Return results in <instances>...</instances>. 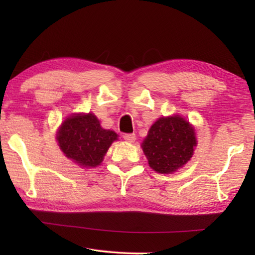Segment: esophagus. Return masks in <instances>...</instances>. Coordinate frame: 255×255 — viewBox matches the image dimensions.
<instances>
[{"label": "esophagus", "instance_id": "34e87169", "mask_svg": "<svg viewBox=\"0 0 255 255\" xmlns=\"http://www.w3.org/2000/svg\"><path fill=\"white\" fill-rule=\"evenodd\" d=\"M123 137L125 140L129 141V143H132V141H135V139H136L135 133H124Z\"/></svg>", "mask_w": 255, "mask_h": 255}]
</instances>
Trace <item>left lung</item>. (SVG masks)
<instances>
[{
	"mask_svg": "<svg viewBox=\"0 0 255 255\" xmlns=\"http://www.w3.org/2000/svg\"><path fill=\"white\" fill-rule=\"evenodd\" d=\"M196 145L193 128L187 120L174 116L159 118L150 127L141 147L154 171L172 173L192 157Z\"/></svg>",
	"mask_w": 255,
	"mask_h": 255,
	"instance_id": "1",
	"label": "left lung"
}]
</instances>
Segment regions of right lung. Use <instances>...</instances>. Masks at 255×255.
Wrapping results in <instances>:
<instances>
[{"label": "right lung", "instance_id": "right-lung-1", "mask_svg": "<svg viewBox=\"0 0 255 255\" xmlns=\"http://www.w3.org/2000/svg\"><path fill=\"white\" fill-rule=\"evenodd\" d=\"M117 133L101 128L100 122L92 114L77 115L67 118L59 128L57 140L60 149L82 166H97Z\"/></svg>", "mask_w": 255, "mask_h": 255}]
</instances>
